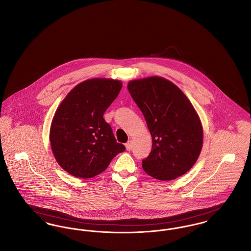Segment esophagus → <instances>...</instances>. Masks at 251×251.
I'll return each instance as SVG.
<instances>
[{
  "instance_id": "34e87169",
  "label": "esophagus",
  "mask_w": 251,
  "mask_h": 251,
  "mask_svg": "<svg viewBox=\"0 0 251 251\" xmlns=\"http://www.w3.org/2000/svg\"><path fill=\"white\" fill-rule=\"evenodd\" d=\"M125 146H126V149H127L128 151H131V150H132V148H133L132 141H131V140H130V141H128V142L125 144Z\"/></svg>"
}]
</instances>
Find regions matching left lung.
<instances>
[{
	"label": "left lung",
	"instance_id": "8db88e82",
	"mask_svg": "<svg viewBox=\"0 0 251 251\" xmlns=\"http://www.w3.org/2000/svg\"><path fill=\"white\" fill-rule=\"evenodd\" d=\"M128 90L151 135V151L142 160L145 173L162 181L185 175L203 146L202 124L192 104L176 85L160 76L132 80Z\"/></svg>",
	"mask_w": 251,
	"mask_h": 251
}]
</instances>
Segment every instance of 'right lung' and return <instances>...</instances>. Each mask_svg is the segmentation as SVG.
Here are the masks:
<instances>
[{"label": "right lung", "mask_w": 251, "mask_h": 251, "mask_svg": "<svg viewBox=\"0 0 251 251\" xmlns=\"http://www.w3.org/2000/svg\"><path fill=\"white\" fill-rule=\"evenodd\" d=\"M121 87L115 79L85 80L72 89L57 109L50 129L51 148L59 166L73 176H96L125 151L103 118Z\"/></svg>", "instance_id": "1"}]
</instances>
